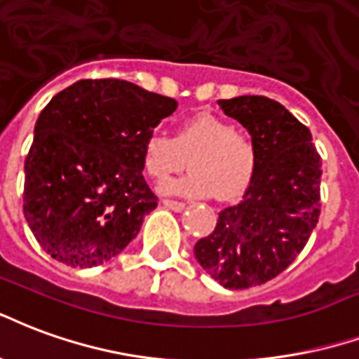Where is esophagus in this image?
<instances>
[{
  "label": "esophagus",
  "instance_id": "34e87169",
  "mask_svg": "<svg viewBox=\"0 0 359 359\" xmlns=\"http://www.w3.org/2000/svg\"><path fill=\"white\" fill-rule=\"evenodd\" d=\"M162 205L174 212L185 210V203H182V201H170V198H164V201H162Z\"/></svg>",
  "mask_w": 359,
  "mask_h": 359
}]
</instances>
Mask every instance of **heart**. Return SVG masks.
<instances>
[{
  "label": "heart",
  "mask_w": 359,
  "mask_h": 359,
  "mask_svg": "<svg viewBox=\"0 0 359 359\" xmlns=\"http://www.w3.org/2000/svg\"><path fill=\"white\" fill-rule=\"evenodd\" d=\"M191 174L168 191L191 197L210 195L216 201L239 198L252 182L256 147L250 135L216 114H197L177 126L174 137L153 133L143 147V170L164 183L185 168Z\"/></svg>",
  "instance_id": "obj_1"
}]
</instances>
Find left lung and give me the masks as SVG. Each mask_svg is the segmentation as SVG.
<instances>
[{
	"label": "left lung",
	"mask_w": 359,
	"mask_h": 359,
	"mask_svg": "<svg viewBox=\"0 0 359 359\" xmlns=\"http://www.w3.org/2000/svg\"><path fill=\"white\" fill-rule=\"evenodd\" d=\"M256 147L252 182L239 203L218 214L195 258L226 289L268 283L294 262L318 226L321 156L312 133L283 104L262 95L219 99Z\"/></svg>",
	"instance_id": "8db88e82"
}]
</instances>
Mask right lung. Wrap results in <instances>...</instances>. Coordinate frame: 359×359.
I'll return each instance as SVG.
<instances>
[{
	"label": "right lung",
	"mask_w": 359,
	"mask_h": 359,
	"mask_svg": "<svg viewBox=\"0 0 359 359\" xmlns=\"http://www.w3.org/2000/svg\"><path fill=\"white\" fill-rule=\"evenodd\" d=\"M176 107L118 78L80 80L43 107L25 161L22 210L47 255L93 268L140 233L158 201L143 177V147Z\"/></svg>",
	"instance_id": "add662e5"
}]
</instances>
